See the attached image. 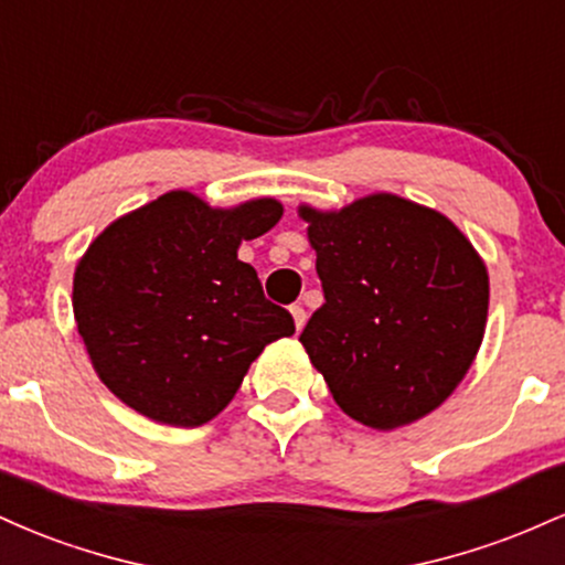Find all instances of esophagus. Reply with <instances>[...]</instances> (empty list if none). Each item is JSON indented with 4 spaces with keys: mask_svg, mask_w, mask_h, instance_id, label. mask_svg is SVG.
Instances as JSON below:
<instances>
[{
    "mask_svg": "<svg viewBox=\"0 0 565 565\" xmlns=\"http://www.w3.org/2000/svg\"><path fill=\"white\" fill-rule=\"evenodd\" d=\"M291 319H295L297 332H300V329L305 327V319H308V313H305L302 305H291Z\"/></svg>",
    "mask_w": 565,
    "mask_h": 565,
    "instance_id": "1",
    "label": "esophagus"
}]
</instances>
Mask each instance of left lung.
Segmentation results:
<instances>
[{
	"label": "left lung",
	"instance_id": "1",
	"mask_svg": "<svg viewBox=\"0 0 565 565\" xmlns=\"http://www.w3.org/2000/svg\"><path fill=\"white\" fill-rule=\"evenodd\" d=\"M300 215L323 289L300 342L334 401L377 430L425 417L481 348V257L451 220L391 193Z\"/></svg>",
	"mask_w": 565,
	"mask_h": 565
}]
</instances>
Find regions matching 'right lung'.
Wrapping results in <instances>:
<instances>
[{"instance_id":"add662e5","label":"right lung","mask_w":565,"mask_h":565,"mask_svg":"<svg viewBox=\"0 0 565 565\" xmlns=\"http://www.w3.org/2000/svg\"><path fill=\"white\" fill-rule=\"evenodd\" d=\"M257 199L212 210L172 191L108 225L74 276V316L108 391L157 423L199 427L228 406L268 342L295 334L263 295L242 238L281 217Z\"/></svg>"}]
</instances>
